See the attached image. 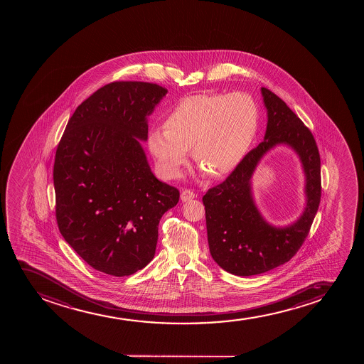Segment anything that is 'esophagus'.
<instances>
[{
	"mask_svg": "<svg viewBox=\"0 0 364 364\" xmlns=\"http://www.w3.org/2000/svg\"><path fill=\"white\" fill-rule=\"evenodd\" d=\"M196 197H197L196 193L191 191V189H183V191L181 192V200L182 201L192 200V199H194Z\"/></svg>",
	"mask_w": 364,
	"mask_h": 364,
	"instance_id": "34e87169",
	"label": "esophagus"
}]
</instances>
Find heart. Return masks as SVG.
Segmentation results:
<instances>
[{"mask_svg":"<svg viewBox=\"0 0 364 364\" xmlns=\"http://www.w3.org/2000/svg\"><path fill=\"white\" fill-rule=\"evenodd\" d=\"M259 110L247 93L184 97L167 114L164 129L148 134V148L161 171L176 178L193 158L216 177L233 171L259 130Z\"/></svg>","mask_w":364,"mask_h":364,"instance_id":"obj_1","label":"heart"}]
</instances>
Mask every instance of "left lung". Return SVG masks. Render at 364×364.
<instances>
[{"label":"left lung","instance_id":"8db88e82","mask_svg":"<svg viewBox=\"0 0 364 364\" xmlns=\"http://www.w3.org/2000/svg\"><path fill=\"white\" fill-rule=\"evenodd\" d=\"M261 92L268 117L264 142L203 197L210 254L220 267L235 276L261 274L288 262L309 235L322 196L321 156L314 134L284 100L268 88H261ZM277 144H288L297 151L306 175V211L283 229L264 221L250 193L257 164Z\"/></svg>","mask_w":364,"mask_h":364}]
</instances>
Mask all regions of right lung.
I'll return each instance as SVG.
<instances>
[{
	"label": "right lung",
	"instance_id": "obj_1",
	"mask_svg": "<svg viewBox=\"0 0 364 364\" xmlns=\"http://www.w3.org/2000/svg\"><path fill=\"white\" fill-rule=\"evenodd\" d=\"M163 86L115 81L97 90L69 119L55 151L59 232L86 264L114 277L134 274L154 257L160 218L178 189L158 180L138 139Z\"/></svg>",
	"mask_w": 364,
	"mask_h": 364
}]
</instances>
